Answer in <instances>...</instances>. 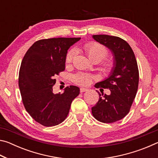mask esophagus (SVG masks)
I'll list each match as a JSON object with an SVG mask.
<instances>
[{
	"label": "esophagus",
	"instance_id": "34e87169",
	"mask_svg": "<svg viewBox=\"0 0 158 158\" xmlns=\"http://www.w3.org/2000/svg\"><path fill=\"white\" fill-rule=\"evenodd\" d=\"M87 90H88V89H85V88H81V89H80V92L81 93L85 92V91H87Z\"/></svg>",
	"mask_w": 158,
	"mask_h": 158
}]
</instances>
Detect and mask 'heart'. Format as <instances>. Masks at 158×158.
I'll list each match as a JSON object with an SVG mask.
<instances>
[{"instance_id": "1", "label": "heart", "mask_w": 158, "mask_h": 158, "mask_svg": "<svg viewBox=\"0 0 158 158\" xmlns=\"http://www.w3.org/2000/svg\"><path fill=\"white\" fill-rule=\"evenodd\" d=\"M84 49L88 56L93 62H100L103 60L108 54V51L103 45L98 42H91L84 45ZM77 54V50L72 49L66 55V63H70ZM103 69L106 72H110L114 68V63L112 61H106L103 63ZM93 77L89 74L79 73L73 77V81L75 84L81 85H88L90 84Z\"/></svg>"}]
</instances>
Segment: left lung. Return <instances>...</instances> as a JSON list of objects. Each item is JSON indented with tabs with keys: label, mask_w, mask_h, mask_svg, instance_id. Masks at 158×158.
<instances>
[{
	"label": "left lung",
	"mask_w": 158,
	"mask_h": 158,
	"mask_svg": "<svg viewBox=\"0 0 158 158\" xmlns=\"http://www.w3.org/2000/svg\"><path fill=\"white\" fill-rule=\"evenodd\" d=\"M93 39L109 48L114 56V68L110 76L95 85L96 88L109 89L110 95H100L93 106V116L98 121L111 123L120 121L129 113L137 94L139 85L137 62L127 42L116 36L94 35Z\"/></svg>",
	"instance_id": "8db88e82"
}]
</instances>
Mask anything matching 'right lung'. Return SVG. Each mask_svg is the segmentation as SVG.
<instances>
[{
  "label": "right lung",
  "mask_w": 158,
  "mask_h": 158,
  "mask_svg": "<svg viewBox=\"0 0 158 158\" xmlns=\"http://www.w3.org/2000/svg\"><path fill=\"white\" fill-rule=\"evenodd\" d=\"M81 37L43 39L29 48L19 74V86L26 110L44 126H55L65 121L79 88L66 87L62 94L53 93L55 77L65 70L68 50Z\"/></svg>",
  "instance_id": "right-lung-1"
}]
</instances>
